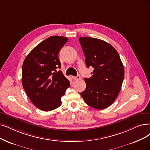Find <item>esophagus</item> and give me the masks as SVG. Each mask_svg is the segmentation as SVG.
Instances as JSON below:
<instances>
[{
  "instance_id": "1",
  "label": "esophagus",
  "mask_w": 150,
  "mask_h": 150,
  "mask_svg": "<svg viewBox=\"0 0 150 150\" xmlns=\"http://www.w3.org/2000/svg\"><path fill=\"white\" fill-rule=\"evenodd\" d=\"M72 78H73V79L74 80H79L81 79V77L79 75H77V76H73L72 77Z\"/></svg>"
}]
</instances>
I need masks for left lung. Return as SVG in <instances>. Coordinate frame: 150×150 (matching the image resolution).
<instances>
[{"mask_svg":"<svg viewBox=\"0 0 150 150\" xmlns=\"http://www.w3.org/2000/svg\"><path fill=\"white\" fill-rule=\"evenodd\" d=\"M87 67L94 69L92 77L85 78L86 88L81 93L86 104L102 110L116 100L121 91L124 69L117 52L106 42L92 38H80Z\"/></svg>","mask_w":150,"mask_h":150,"instance_id":"left-lung-1","label":"left lung"}]
</instances>
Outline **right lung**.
I'll list each match as a JSON object with an SVG mask.
<instances>
[{
	"mask_svg": "<svg viewBox=\"0 0 150 150\" xmlns=\"http://www.w3.org/2000/svg\"><path fill=\"white\" fill-rule=\"evenodd\" d=\"M68 39L51 36L30 52L23 64L22 85L28 97L38 108L49 111L62 104L61 98L70 86L61 71L59 50Z\"/></svg>",
	"mask_w": 150,
	"mask_h": 150,
	"instance_id": "right-lung-1",
	"label": "right lung"
}]
</instances>
